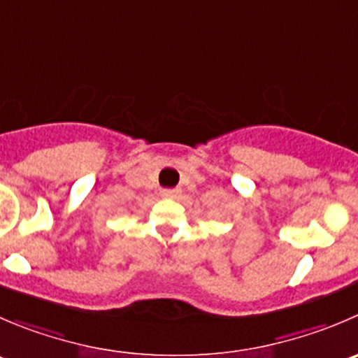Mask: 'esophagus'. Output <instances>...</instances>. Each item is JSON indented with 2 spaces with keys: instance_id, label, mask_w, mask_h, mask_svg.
<instances>
[{
  "instance_id": "34e87169",
  "label": "esophagus",
  "mask_w": 358,
  "mask_h": 358,
  "mask_svg": "<svg viewBox=\"0 0 358 358\" xmlns=\"http://www.w3.org/2000/svg\"><path fill=\"white\" fill-rule=\"evenodd\" d=\"M180 194V189H162L161 196L162 197H176Z\"/></svg>"
}]
</instances>
